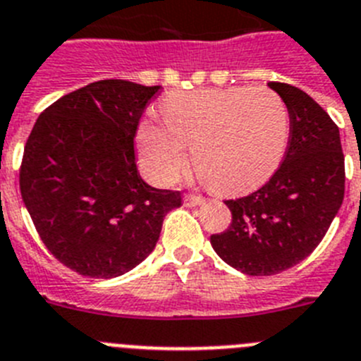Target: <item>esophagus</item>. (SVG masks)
Instances as JSON below:
<instances>
[{"label":"esophagus","mask_w":361,"mask_h":361,"mask_svg":"<svg viewBox=\"0 0 361 361\" xmlns=\"http://www.w3.org/2000/svg\"><path fill=\"white\" fill-rule=\"evenodd\" d=\"M183 201H185V204H187V207H197V204L204 203V197L196 196V194H187V196L183 197Z\"/></svg>","instance_id":"esophagus-1"}]
</instances>
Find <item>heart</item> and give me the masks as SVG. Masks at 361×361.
<instances>
[{"label": "heart", "mask_w": 361, "mask_h": 361, "mask_svg": "<svg viewBox=\"0 0 361 361\" xmlns=\"http://www.w3.org/2000/svg\"><path fill=\"white\" fill-rule=\"evenodd\" d=\"M165 122L144 120L136 131L142 173L171 185L187 167V145L201 180L223 194L246 192L268 180L288 140V109L266 86L201 87L171 93Z\"/></svg>", "instance_id": "b5f03b06"}]
</instances>
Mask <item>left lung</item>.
<instances>
[{
	"label": "left lung",
	"instance_id": "1",
	"mask_svg": "<svg viewBox=\"0 0 361 361\" xmlns=\"http://www.w3.org/2000/svg\"><path fill=\"white\" fill-rule=\"evenodd\" d=\"M268 86L290 113L284 160L259 190L225 201L232 223L210 235L217 255L246 275H275L304 261L326 235L345 190L338 126L298 87Z\"/></svg>",
	"mask_w": 361,
	"mask_h": 361
}]
</instances>
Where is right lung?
<instances>
[{
    "label": "right lung",
    "mask_w": 361,
    "mask_h": 361,
    "mask_svg": "<svg viewBox=\"0 0 361 361\" xmlns=\"http://www.w3.org/2000/svg\"><path fill=\"white\" fill-rule=\"evenodd\" d=\"M158 92L120 79L87 84L48 106L28 136L25 207L48 252L84 277H118L140 264L181 204L180 190L151 187L136 169V129Z\"/></svg>",
    "instance_id": "right-lung-1"
}]
</instances>
